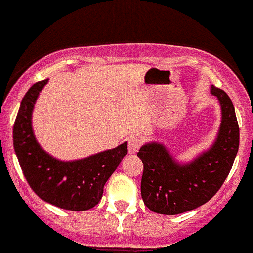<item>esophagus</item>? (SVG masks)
Listing matches in <instances>:
<instances>
[{
    "label": "esophagus",
    "mask_w": 253,
    "mask_h": 253,
    "mask_svg": "<svg viewBox=\"0 0 253 253\" xmlns=\"http://www.w3.org/2000/svg\"><path fill=\"white\" fill-rule=\"evenodd\" d=\"M141 147V139L136 136H130L128 138V150L129 154H134Z\"/></svg>",
    "instance_id": "obj_1"
}]
</instances>
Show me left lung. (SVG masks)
<instances>
[{"instance_id": "left-lung-1", "label": "left lung", "mask_w": 253, "mask_h": 253, "mask_svg": "<svg viewBox=\"0 0 253 253\" xmlns=\"http://www.w3.org/2000/svg\"><path fill=\"white\" fill-rule=\"evenodd\" d=\"M221 104V125L213 145L193 161L180 163L161 142H147L137 153L143 163L141 196L151 211L175 215L208 203L225 183L239 149V125L231 99L211 86Z\"/></svg>"}]
</instances>
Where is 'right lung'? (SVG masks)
Wrapping results in <instances>:
<instances>
[{
	"instance_id": "add662e5",
	"label": "right lung",
	"mask_w": 253,
	"mask_h": 253,
	"mask_svg": "<svg viewBox=\"0 0 253 253\" xmlns=\"http://www.w3.org/2000/svg\"><path fill=\"white\" fill-rule=\"evenodd\" d=\"M48 80L32 86L14 123V150L27 183L45 203L61 209L84 211L99 204L103 188L128 153V142L76 161H60L48 154L32 130V111Z\"/></svg>"
}]
</instances>
